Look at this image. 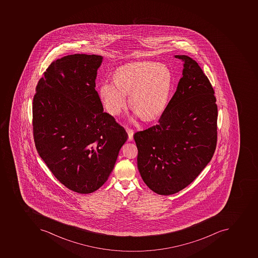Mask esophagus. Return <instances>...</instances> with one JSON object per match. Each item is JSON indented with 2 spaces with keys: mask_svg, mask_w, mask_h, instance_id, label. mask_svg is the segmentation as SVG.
Listing matches in <instances>:
<instances>
[{
  "mask_svg": "<svg viewBox=\"0 0 258 258\" xmlns=\"http://www.w3.org/2000/svg\"><path fill=\"white\" fill-rule=\"evenodd\" d=\"M126 132L128 134V140L132 141L133 140V135H134V131L131 129V128H126Z\"/></svg>",
  "mask_w": 258,
  "mask_h": 258,
  "instance_id": "esophagus-1",
  "label": "esophagus"
}]
</instances>
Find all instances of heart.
I'll return each instance as SVG.
<instances>
[{"label":"heart","instance_id":"obj_1","mask_svg":"<svg viewBox=\"0 0 258 258\" xmlns=\"http://www.w3.org/2000/svg\"><path fill=\"white\" fill-rule=\"evenodd\" d=\"M114 81H104L100 96L110 114L118 115L130 94L132 110L144 121L154 119L166 108L173 87V73L167 65L151 61L126 63L117 69Z\"/></svg>","mask_w":258,"mask_h":258}]
</instances>
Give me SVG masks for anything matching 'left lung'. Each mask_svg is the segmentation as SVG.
I'll use <instances>...</instances> for the list:
<instances>
[{
	"label": "left lung",
	"instance_id": "1",
	"mask_svg": "<svg viewBox=\"0 0 258 258\" xmlns=\"http://www.w3.org/2000/svg\"><path fill=\"white\" fill-rule=\"evenodd\" d=\"M175 57L184 61L177 91L157 124L134 135L143 181L160 195L177 193L193 182L217 144L213 87L195 59Z\"/></svg>",
	"mask_w": 258,
	"mask_h": 258
}]
</instances>
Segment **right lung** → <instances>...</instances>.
I'll use <instances>...</instances> for the list:
<instances>
[{
	"label": "right lung",
	"instance_id": "obj_1",
	"mask_svg": "<svg viewBox=\"0 0 258 258\" xmlns=\"http://www.w3.org/2000/svg\"><path fill=\"white\" fill-rule=\"evenodd\" d=\"M102 61L85 54L53 61L33 98L37 152L61 184L79 194L93 193L107 181L127 140L95 90Z\"/></svg>",
	"mask_w": 258,
	"mask_h": 258
}]
</instances>
